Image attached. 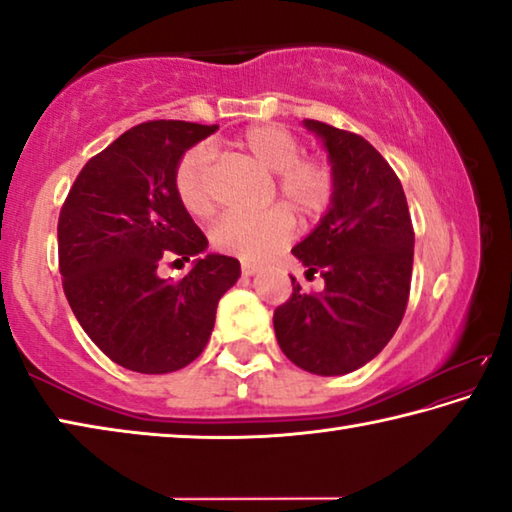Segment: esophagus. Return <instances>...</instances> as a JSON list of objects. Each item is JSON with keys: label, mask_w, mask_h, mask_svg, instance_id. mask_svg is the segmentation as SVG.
<instances>
[{"label": "esophagus", "mask_w": 512, "mask_h": 512, "mask_svg": "<svg viewBox=\"0 0 512 512\" xmlns=\"http://www.w3.org/2000/svg\"><path fill=\"white\" fill-rule=\"evenodd\" d=\"M257 271H259V266H257V264H253V262H241V273H244L246 277L255 275Z\"/></svg>", "instance_id": "esophagus-1"}]
</instances>
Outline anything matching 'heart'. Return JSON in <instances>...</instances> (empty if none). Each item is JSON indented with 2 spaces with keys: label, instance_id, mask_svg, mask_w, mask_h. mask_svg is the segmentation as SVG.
I'll list each match as a JSON object with an SVG mask.
<instances>
[{
  "label": "heart",
  "instance_id": "b5f03b06",
  "mask_svg": "<svg viewBox=\"0 0 512 512\" xmlns=\"http://www.w3.org/2000/svg\"><path fill=\"white\" fill-rule=\"evenodd\" d=\"M235 146L257 167L275 173L277 196L302 219H316L332 205L336 189L332 167L320 158L300 155L298 137L287 128L273 124L253 126L237 137ZM173 192L194 219H207L214 212L210 151L203 144L180 155L173 169ZM291 232V214L284 207H271L259 214L223 216L212 228V244L221 253L257 262L287 246Z\"/></svg>",
  "mask_w": 512,
  "mask_h": 512
}]
</instances>
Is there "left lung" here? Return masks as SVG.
<instances>
[{
  "instance_id": "8db88e82",
  "label": "left lung",
  "mask_w": 512,
  "mask_h": 512,
  "mask_svg": "<svg viewBox=\"0 0 512 512\" xmlns=\"http://www.w3.org/2000/svg\"><path fill=\"white\" fill-rule=\"evenodd\" d=\"M323 140L336 178L318 228L291 250L325 280L320 293L291 277L273 327L287 359L314 375H345L386 348L411 291L413 223L400 178L361 135L305 119Z\"/></svg>"
}]
</instances>
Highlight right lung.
Returning <instances> with one entry per match:
<instances>
[{"mask_svg":"<svg viewBox=\"0 0 512 512\" xmlns=\"http://www.w3.org/2000/svg\"><path fill=\"white\" fill-rule=\"evenodd\" d=\"M216 128L178 119L133 126L85 162L60 207L69 307L92 343L133 372L164 375L192 363L241 275L235 257L205 255L180 280L160 277L162 262L183 264L207 248L173 192V169Z\"/></svg>","mask_w":512,"mask_h":512,"instance_id":"obj_1","label":"right lung"}]
</instances>
